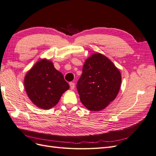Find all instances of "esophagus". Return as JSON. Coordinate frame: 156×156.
I'll use <instances>...</instances> for the list:
<instances>
[{"label": "esophagus", "mask_w": 156, "mask_h": 156, "mask_svg": "<svg viewBox=\"0 0 156 156\" xmlns=\"http://www.w3.org/2000/svg\"><path fill=\"white\" fill-rule=\"evenodd\" d=\"M69 87L71 90H73L75 88V83L73 82H70L69 83Z\"/></svg>", "instance_id": "esophagus-1"}]
</instances>
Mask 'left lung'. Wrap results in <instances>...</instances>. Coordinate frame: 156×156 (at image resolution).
<instances>
[{"label":"left lung","mask_w":156,"mask_h":156,"mask_svg":"<svg viewBox=\"0 0 156 156\" xmlns=\"http://www.w3.org/2000/svg\"><path fill=\"white\" fill-rule=\"evenodd\" d=\"M120 72L105 56L95 53L87 58L77 83L80 100L88 110H103L117 96Z\"/></svg>","instance_id":"obj_1"}]
</instances>
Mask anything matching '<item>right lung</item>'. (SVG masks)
<instances>
[{"label":"right lung","instance_id":"obj_1","mask_svg":"<svg viewBox=\"0 0 156 156\" xmlns=\"http://www.w3.org/2000/svg\"><path fill=\"white\" fill-rule=\"evenodd\" d=\"M24 85L31 101L43 109L55 106L69 88L62 73L55 68L51 61L46 59L39 60L27 72Z\"/></svg>","mask_w":156,"mask_h":156}]
</instances>
